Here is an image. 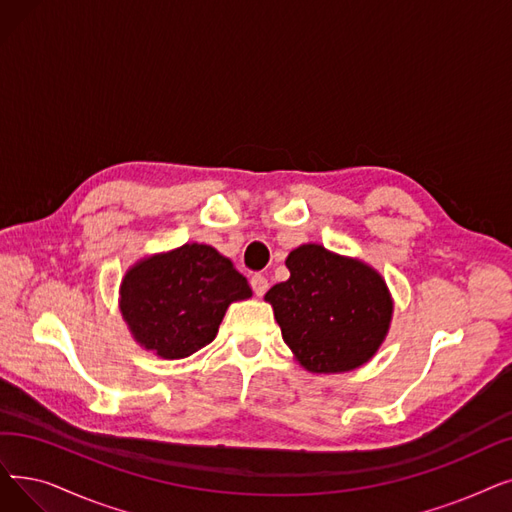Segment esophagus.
Here are the masks:
<instances>
[{
    "instance_id": "1",
    "label": "esophagus",
    "mask_w": 512,
    "mask_h": 512,
    "mask_svg": "<svg viewBox=\"0 0 512 512\" xmlns=\"http://www.w3.org/2000/svg\"><path fill=\"white\" fill-rule=\"evenodd\" d=\"M251 288H253V293H255L257 297H263L265 291H268V278L261 276V274L251 276Z\"/></svg>"
}]
</instances>
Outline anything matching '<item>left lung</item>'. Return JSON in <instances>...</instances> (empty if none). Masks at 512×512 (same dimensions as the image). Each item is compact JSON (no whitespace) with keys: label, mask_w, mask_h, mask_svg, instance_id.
I'll list each match as a JSON object with an SVG mask.
<instances>
[{"label":"left lung","mask_w":512,"mask_h":512,"mask_svg":"<svg viewBox=\"0 0 512 512\" xmlns=\"http://www.w3.org/2000/svg\"><path fill=\"white\" fill-rule=\"evenodd\" d=\"M291 278L272 286L282 339L299 364L316 374L347 372L379 351L393 301L383 276L364 261L301 244L286 257Z\"/></svg>","instance_id":"left-lung-1"}]
</instances>
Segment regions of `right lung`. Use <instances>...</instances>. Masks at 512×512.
<instances>
[{
  "label": "right lung",
  "instance_id": "right-lung-1",
  "mask_svg": "<svg viewBox=\"0 0 512 512\" xmlns=\"http://www.w3.org/2000/svg\"><path fill=\"white\" fill-rule=\"evenodd\" d=\"M119 307L144 349L182 360L209 345L234 301L253 295L232 261L209 244H184L140 259L127 270Z\"/></svg>",
  "mask_w": 512,
  "mask_h": 512
}]
</instances>
